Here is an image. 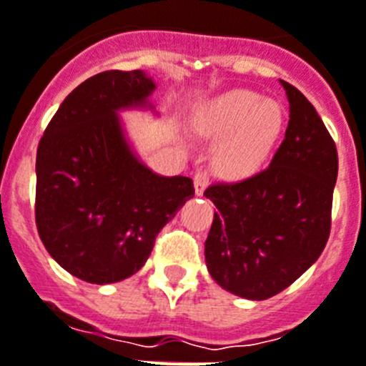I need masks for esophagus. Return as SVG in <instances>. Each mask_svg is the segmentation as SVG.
Here are the masks:
<instances>
[{"mask_svg":"<svg viewBox=\"0 0 366 366\" xmlns=\"http://www.w3.org/2000/svg\"><path fill=\"white\" fill-rule=\"evenodd\" d=\"M193 182H195V193H197V195H202L204 189H207L208 182H210V173H208V171H197V174L193 178Z\"/></svg>","mask_w":366,"mask_h":366,"instance_id":"34e87169","label":"esophagus"}]
</instances>
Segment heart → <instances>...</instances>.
<instances>
[{"label": "heart", "mask_w": 366, "mask_h": 366, "mask_svg": "<svg viewBox=\"0 0 366 366\" xmlns=\"http://www.w3.org/2000/svg\"><path fill=\"white\" fill-rule=\"evenodd\" d=\"M282 109L277 102L236 89L207 107L201 128L214 137H225L217 159L229 174L254 173L272 154L282 130Z\"/></svg>", "instance_id": "heart-1"}]
</instances>
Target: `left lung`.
Instances as JSON below:
<instances>
[{"mask_svg":"<svg viewBox=\"0 0 366 366\" xmlns=\"http://www.w3.org/2000/svg\"><path fill=\"white\" fill-rule=\"evenodd\" d=\"M281 85L290 119L268 167L204 189L217 208L204 244L208 272L225 290L257 302L282 292L322 254L339 171L315 106L294 85Z\"/></svg>","mask_w":366,"mask_h":366,"instance_id":"8db88e82","label":"left lung"}]
</instances>
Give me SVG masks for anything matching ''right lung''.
Masks as SVG:
<instances>
[{"instance_id":"add662e5","label":"right lung","mask_w":366,"mask_h":366,"mask_svg":"<svg viewBox=\"0 0 366 366\" xmlns=\"http://www.w3.org/2000/svg\"><path fill=\"white\" fill-rule=\"evenodd\" d=\"M143 70H106L74 89L36 149V230L74 277L107 285L143 268L156 236L195 195L188 177H159L134 156L117 112L145 106Z\"/></svg>"}]
</instances>
